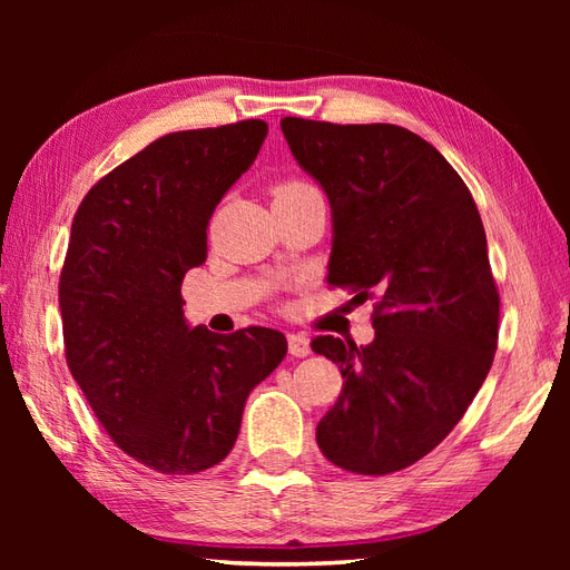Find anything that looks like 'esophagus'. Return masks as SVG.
<instances>
[{
    "mask_svg": "<svg viewBox=\"0 0 570 570\" xmlns=\"http://www.w3.org/2000/svg\"><path fill=\"white\" fill-rule=\"evenodd\" d=\"M288 353H292L294 357H306L311 353V343L306 335L301 333H292L288 335Z\"/></svg>",
    "mask_w": 570,
    "mask_h": 570,
    "instance_id": "obj_1",
    "label": "esophagus"
}]
</instances>
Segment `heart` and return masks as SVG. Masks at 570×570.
Returning <instances> with one entry per match:
<instances>
[{
    "label": "heart",
    "instance_id": "b5f03b06",
    "mask_svg": "<svg viewBox=\"0 0 570 570\" xmlns=\"http://www.w3.org/2000/svg\"><path fill=\"white\" fill-rule=\"evenodd\" d=\"M316 190L318 188L311 186L308 180L286 178V180H278V184L272 190V196H274V203H284V200H294V198H301V196H308V193H316Z\"/></svg>",
    "mask_w": 570,
    "mask_h": 570
}]
</instances>
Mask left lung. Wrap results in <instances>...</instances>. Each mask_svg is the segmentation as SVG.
I'll use <instances>...</instances> for the list:
<instances>
[{"label": "left lung", "instance_id": "8db88e82", "mask_svg": "<svg viewBox=\"0 0 570 570\" xmlns=\"http://www.w3.org/2000/svg\"><path fill=\"white\" fill-rule=\"evenodd\" d=\"M282 131L328 193V284L374 301L370 345L313 337L345 380L316 441L337 468L390 475L455 429L492 367L500 292L485 227L463 178L414 131L301 117Z\"/></svg>", "mask_w": 570, "mask_h": 570}]
</instances>
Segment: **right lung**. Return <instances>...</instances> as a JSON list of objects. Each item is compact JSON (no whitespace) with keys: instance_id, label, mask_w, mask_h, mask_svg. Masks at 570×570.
<instances>
[{"instance_id":"right-lung-1","label":"right lung","mask_w":570,"mask_h":570,"mask_svg":"<svg viewBox=\"0 0 570 570\" xmlns=\"http://www.w3.org/2000/svg\"><path fill=\"white\" fill-rule=\"evenodd\" d=\"M262 119L171 131L112 168L72 217L58 304L66 362L110 439L164 475L233 451L249 392L286 355L272 328H188L180 284L215 205L257 159Z\"/></svg>"}]
</instances>
